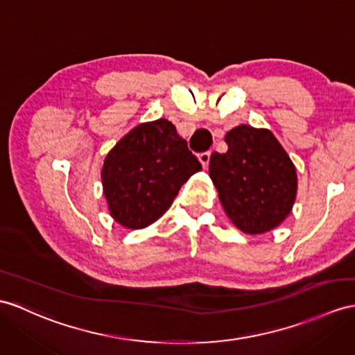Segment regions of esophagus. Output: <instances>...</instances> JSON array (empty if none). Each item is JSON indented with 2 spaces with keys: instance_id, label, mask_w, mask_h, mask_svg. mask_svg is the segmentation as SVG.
I'll use <instances>...</instances> for the list:
<instances>
[{
  "instance_id": "1",
  "label": "esophagus",
  "mask_w": 355,
  "mask_h": 355,
  "mask_svg": "<svg viewBox=\"0 0 355 355\" xmlns=\"http://www.w3.org/2000/svg\"><path fill=\"white\" fill-rule=\"evenodd\" d=\"M209 159H211V152H203V153L198 155V161H200L203 168L209 166Z\"/></svg>"
}]
</instances>
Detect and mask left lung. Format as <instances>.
Here are the masks:
<instances>
[{
  "label": "left lung",
  "mask_w": 355,
  "mask_h": 355,
  "mask_svg": "<svg viewBox=\"0 0 355 355\" xmlns=\"http://www.w3.org/2000/svg\"><path fill=\"white\" fill-rule=\"evenodd\" d=\"M214 152L209 178L230 221L247 235L266 233L286 220L295 203L297 168L270 129L239 125Z\"/></svg>",
  "instance_id": "1"
}]
</instances>
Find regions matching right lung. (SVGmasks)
Segmentation results:
<instances>
[{"label": "right lung", "mask_w": 355, "mask_h": 355, "mask_svg": "<svg viewBox=\"0 0 355 355\" xmlns=\"http://www.w3.org/2000/svg\"><path fill=\"white\" fill-rule=\"evenodd\" d=\"M200 170L202 164L167 119L140 123L103 161L102 187L111 217L131 230L150 226Z\"/></svg>", "instance_id": "right-lung-1"}]
</instances>
